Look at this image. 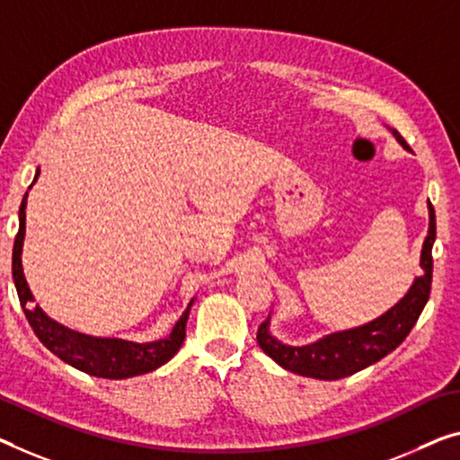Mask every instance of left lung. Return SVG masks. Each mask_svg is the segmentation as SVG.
<instances>
[{
    "label": "left lung",
    "instance_id": "left-lung-1",
    "mask_svg": "<svg viewBox=\"0 0 460 460\" xmlns=\"http://www.w3.org/2000/svg\"><path fill=\"white\" fill-rule=\"evenodd\" d=\"M390 132H393L396 142L402 148L409 150L407 142L402 140V136L396 129L390 128ZM428 212L429 229L426 242H423L420 260L423 274L415 277L409 291L390 310L384 312L378 318L366 322V324L324 334V337L307 342V345H287V342H280L270 332L269 316L260 324L256 334L260 349L270 359L277 361L280 367L318 380L347 378V376L358 374L361 369L374 366L382 358H386L388 353H393L407 339V334L415 326L417 318L421 316L423 307H426L429 299L431 269H434L431 248H434L436 242V212L429 202Z\"/></svg>",
    "mask_w": 460,
    "mask_h": 460
}]
</instances>
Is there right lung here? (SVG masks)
Segmentation results:
<instances>
[{
	"instance_id": "1",
	"label": "right lung",
	"mask_w": 460,
	"mask_h": 460,
	"mask_svg": "<svg viewBox=\"0 0 460 460\" xmlns=\"http://www.w3.org/2000/svg\"><path fill=\"white\" fill-rule=\"evenodd\" d=\"M40 171L37 169L32 183L39 180ZM31 183V188H32ZM29 188V190H31ZM26 191L20 204L18 212V235L13 239L12 252V277L16 285L20 305H22L24 316L32 326L39 341L49 349L53 355L64 359L67 366L80 369V372L97 376L107 380H126L134 376H142L153 372L167 363L173 355L180 351L183 339H186V324L190 318V310L194 299L190 301L186 312L181 314L175 326L171 328L167 337L150 342H134L115 337H93L78 331H72L40 310L39 304H34V296L29 283L24 279L22 270V245L26 235Z\"/></svg>"
}]
</instances>
